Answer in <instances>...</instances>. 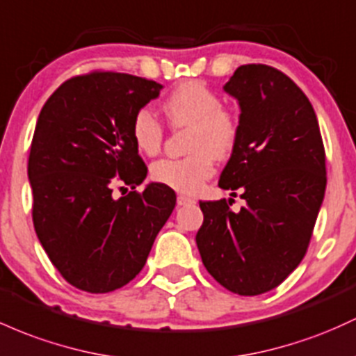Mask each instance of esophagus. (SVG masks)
I'll use <instances>...</instances> for the list:
<instances>
[{
    "label": "esophagus",
    "instance_id": "34e87169",
    "mask_svg": "<svg viewBox=\"0 0 356 356\" xmlns=\"http://www.w3.org/2000/svg\"><path fill=\"white\" fill-rule=\"evenodd\" d=\"M194 199L189 197V196H184V194H179L177 196V204L179 206H189V204H194Z\"/></svg>",
    "mask_w": 356,
    "mask_h": 356
}]
</instances>
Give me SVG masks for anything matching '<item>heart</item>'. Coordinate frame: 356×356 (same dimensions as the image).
Segmentation results:
<instances>
[{
    "label": "heart",
    "mask_w": 356,
    "mask_h": 356,
    "mask_svg": "<svg viewBox=\"0 0 356 356\" xmlns=\"http://www.w3.org/2000/svg\"><path fill=\"white\" fill-rule=\"evenodd\" d=\"M162 111L172 127H187V155L184 159H162L152 165V179L179 193L194 194L213 175L214 159L233 154L240 128L232 113L222 109L221 97L199 81H184L165 97ZM130 135L143 155L159 154L163 128L150 109L135 113Z\"/></svg>",
    "instance_id": "heart-1"
}]
</instances>
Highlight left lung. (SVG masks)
Segmentation results:
<instances>
[{
  "mask_svg": "<svg viewBox=\"0 0 356 356\" xmlns=\"http://www.w3.org/2000/svg\"><path fill=\"white\" fill-rule=\"evenodd\" d=\"M222 89L238 101L240 135L220 187L243 191L247 206L233 213L232 199L199 202L204 221L196 243L222 287L259 296L306 255L326 189V157L312 104L284 72L241 65Z\"/></svg>",
  "mask_w": 356,
  "mask_h": 356,
  "instance_id": "left-lung-1",
  "label": "left lung"
}]
</instances>
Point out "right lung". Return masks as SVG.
I'll return each instance as SVG.
<instances>
[{
  "mask_svg": "<svg viewBox=\"0 0 356 356\" xmlns=\"http://www.w3.org/2000/svg\"><path fill=\"white\" fill-rule=\"evenodd\" d=\"M163 86L121 72H91L58 86L38 115L30 147L33 226L70 286L116 291L145 265L175 208L170 187L152 182L130 135L131 118ZM134 191L118 200L112 186Z\"/></svg>",
  "mask_w": 356,
  "mask_h": 356,
  "instance_id": "1",
  "label": "right lung"
}]
</instances>
